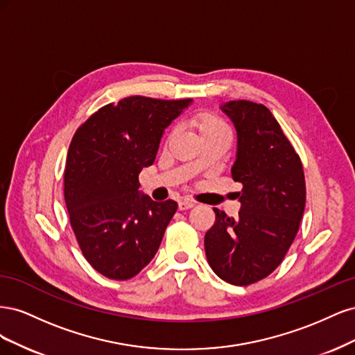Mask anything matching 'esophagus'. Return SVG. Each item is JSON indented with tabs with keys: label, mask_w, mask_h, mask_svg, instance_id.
I'll return each mask as SVG.
<instances>
[{
	"label": "esophagus",
	"mask_w": 355,
	"mask_h": 355,
	"mask_svg": "<svg viewBox=\"0 0 355 355\" xmlns=\"http://www.w3.org/2000/svg\"><path fill=\"white\" fill-rule=\"evenodd\" d=\"M178 206H179V210H188L191 207H194L196 202L192 201V200H189V198H184V200L179 201Z\"/></svg>",
	"instance_id": "1"
}]
</instances>
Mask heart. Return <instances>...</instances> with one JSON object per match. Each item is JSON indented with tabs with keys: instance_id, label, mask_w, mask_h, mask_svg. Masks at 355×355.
<instances>
[{
	"instance_id": "heart-1",
	"label": "heart",
	"mask_w": 355,
	"mask_h": 355,
	"mask_svg": "<svg viewBox=\"0 0 355 355\" xmlns=\"http://www.w3.org/2000/svg\"><path fill=\"white\" fill-rule=\"evenodd\" d=\"M191 123L197 128L201 139L216 136V135H230L227 124H225L218 115H214L211 112H200L192 116ZM173 135H175V130H170L167 139H170Z\"/></svg>"
}]
</instances>
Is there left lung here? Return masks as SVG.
<instances>
[{
  "instance_id": "left-lung-1",
  "label": "left lung",
  "mask_w": 355,
  "mask_h": 355,
  "mask_svg": "<svg viewBox=\"0 0 355 355\" xmlns=\"http://www.w3.org/2000/svg\"><path fill=\"white\" fill-rule=\"evenodd\" d=\"M237 130L231 168L241 209L237 218L213 209L204 237L207 262L219 278L249 286L270 275L292 245L306 198L304 167L280 124L262 103L231 101L220 106Z\"/></svg>"
}]
</instances>
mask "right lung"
Segmentation results:
<instances>
[{
	"instance_id": "right-lung-1",
	"label": "right lung",
	"mask_w": 355,
	"mask_h": 355,
	"mask_svg": "<svg viewBox=\"0 0 355 355\" xmlns=\"http://www.w3.org/2000/svg\"><path fill=\"white\" fill-rule=\"evenodd\" d=\"M189 103L130 96L102 106L72 137L63 173L71 227L87 262L111 280H128L153 261L176 213V201L139 194V173Z\"/></svg>"
}]
</instances>
